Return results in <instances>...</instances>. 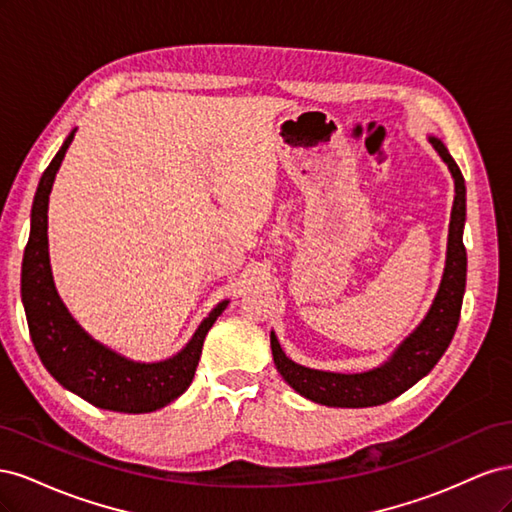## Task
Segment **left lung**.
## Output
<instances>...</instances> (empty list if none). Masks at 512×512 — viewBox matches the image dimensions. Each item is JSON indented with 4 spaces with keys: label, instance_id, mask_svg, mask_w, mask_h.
I'll return each mask as SVG.
<instances>
[{
    "label": "left lung",
    "instance_id": "1",
    "mask_svg": "<svg viewBox=\"0 0 512 512\" xmlns=\"http://www.w3.org/2000/svg\"><path fill=\"white\" fill-rule=\"evenodd\" d=\"M429 141L451 168L455 179V203L451 211V226H448L446 269L436 301H433L421 327L397 348L393 359L382 367L365 371V374H331V371L297 365L288 359L277 337L271 333V350L277 371L294 391L316 401V404L335 408H367L386 404V401L399 397L429 374L457 331L468 271V254L466 245H463L466 181H463L457 162L438 138H429Z\"/></svg>",
    "mask_w": 512,
    "mask_h": 512
}]
</instances>
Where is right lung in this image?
Segmentation results:
<instances>
[{"mask_svg": "<svg viewBox=\"0 0 512 512\" xmlns=\"http://www.w3.org/2000/svg\"><path fill=\"white\" fill-rule=\"evenodd\" d=\"M72 138L74 132L68 134L66 143L46 166L34 198L32 232H29V241L25 245L21 271V297L29 335H32L40 361L51 371V376L89 404L128 414L153 412L164 408L188 389L196 374L200 352H203L205 335L224 312L228 301L220 303L200 322L188 346L173 359L162 363H134L123 359L113 350L94 342L72 320L53 286L49 239H46L49 194Z\"/></svg>", "mask_w": 512, "mask_h": 512, "instance_id": "1", "label": "right lung"}]
</instances>
